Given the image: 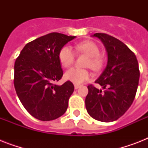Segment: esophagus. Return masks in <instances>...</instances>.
Instances as JSON below:
<instances>
[{
  "label": "esophagus",
  "mask_w": 148,
  "mask_h": 148,
  "mask_svg": "<svg viewBox=\"0 0 148 148\" xmlns=\"http://www.w3.org/2000/svg\"><path fill=\"white\" fill-rule=\"evenodd\" d=\"M80 88V85H79V84H74V88H75V89H78V88Z\"/></svg>",
  "instance_id": "esophagus-1"
}]
</instances>
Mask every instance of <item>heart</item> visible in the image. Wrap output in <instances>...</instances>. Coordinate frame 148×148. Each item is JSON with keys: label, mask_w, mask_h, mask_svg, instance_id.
<instances>
[{"label": "heart", "mask_w": 148, "mask_h": 148, "mask_svg": "<svg viewBox=\"0 0 148 148\" xmlns=\"http://www.w3.org/2000/svg\"><path fill=\"white\" fill-rule=\"evenodd\" d=\"M77 51L86 53L90 57V60L88 65L92 69L97 70L102 65V59L100 58V49L95 43L92 41H84L75 46ZM75 53L71 47L64 46L59 52V60L61 64L65 67H70L74 63ZM65 78L76 84H81L89 79L90 77V72L88 70L79 67H72L66 71Z\"/></svg>", "instance_id": "1"}]
</instances>
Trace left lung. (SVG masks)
Returning <instances> with one entry per match:
<instances>
[{
    "mask_svg": "<svg viewBox=\"0 0 148 148\" xmlns=\"http://www.w3.org/2000/svg\"><path fill=\"white\" fill-rule=\"evenodd\" d=\"M92 37L103 43L108 62L95 81L104 90L88 86L86 109L94 119L112 122L121 117L133 103L140 77L138 62L135 54L117 38L101 33Z\"/></svg>",
    "mask_w": 148,
    "mask_h": 148,
    "instance_id": "left-lung-1",
    "label": "left lung"
}]
</instances>
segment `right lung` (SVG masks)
<instances>
[{
  "mask_svg": "<svg viewBox=\"0 0 148 148\" xmlns=\"http://www.w3.org/2000/svg\"><path fill=\"white\" fill-rule=\"evenodd\" d=\"M76 38L51 33L27 44L14 64V88L24 108L37 119L48 121L62 116L74 84H54L63 76L59 52Z\"/></svg>",
  "mask_w": 148,
  "mask_h": 148,
  "instance_id": "right-lung-1",
  "label": "right lung"
}]
</instances>
